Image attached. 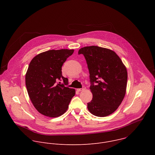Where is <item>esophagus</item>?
<instances>
[{
	"instance_id": "1",
	"label": "esophagus",
	"mask_w": 155,
	"mask_h": 155,
	"mask_svg": "<svg viewBox=\"0 0 155 155\" xmlns=\"http://www.w3.org/2000/svg\"><path fill=\"white\" fill-rule=\"evenodd\" d=\"M85 89H86V87H83V88H80V89H77V91H78V92H80V91H82L84 90Z\"/></svg>"
}]
</instances>
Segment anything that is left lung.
I'll return each instance as SVG.
<instances>
[{
  "label": "left lung",
  "mask_w": 155,
  "mask_h": 155,
  "mask_svg": "<svg viewBox=\"0 0 155 155\" xmlns=\"http://www.w3.org/2000/svg\"><path fill=\"white\" fill-rule=\"evenodd\" d=\"M78 54L84 55L90 75L93 99L87 103L88 110L96 117L110 115L120 105L126 93V66L115 51L108 48L84 47Z\"/></svg>",
  "instance_id": "1"
}]
</instances>
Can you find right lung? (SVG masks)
<instances>
[{"label":"right lung","instance_id":"obj_1","mask_svg":"<svg viewBox=\"0 0 155 155\" xmlns=\"http://www.w3.org/2000/svg\"><path fill=\"white\" fill-rule=\"evenodd\" d=\"M74 50H51L36 55L26 74V85L29 98L37 111L54 118L63 115L75 94L73 88L65 87L68 79L62 75V65ZM62 79L64 84L57 83Z\"/></svg>","mask_w":155,"mask_h":155}]
</instances>
